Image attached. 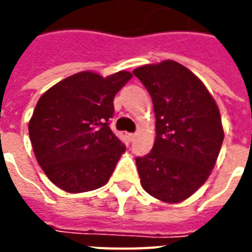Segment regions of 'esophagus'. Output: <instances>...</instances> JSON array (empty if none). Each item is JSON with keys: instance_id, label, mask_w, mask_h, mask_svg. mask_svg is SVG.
<instances>
[{"instance_id": "obj_1", "label": "esophagus", "mask_w": 252, "mask_h": 252, "mask_svg": "<svg viewBox=\"0 0 252 252\" xmlns=\"http://www.w3.org/2000/svg\"><path fill=\"white\" fill-rule=\"evenodd\" d=\"M136 136H137V133H128V140H129V141H133L134 138H136Z\"/></svg>"}]
</instances>
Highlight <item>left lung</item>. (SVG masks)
I'll return each mask as SVG.
<instances>
[{
	"mask_svg": "<svg viewBox=\"0 0 252 252\" xmlns=\"http://www.w3.org/2000/svg\"><path fill=\"white\" fill-rule=\"evenodd\" d=\"M133 74L149 91L156 115L153 149L136 158L141 186L163 203L193 195L211 175L223 141L217 103L179 63L142 65Z\"/></svg>",
	"mask_w": 252,
	"mask_h": 252,
	"instance_id": "8db88e82",
	"label": "left lung"
}]
</instances>
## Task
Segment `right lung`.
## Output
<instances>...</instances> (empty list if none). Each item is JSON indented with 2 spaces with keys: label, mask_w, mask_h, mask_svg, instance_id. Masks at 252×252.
Returning <instances> with one entry per match:
<instances>
[{
  "label": "right lung",
  "mask_w": 252,
  "mask_h": 252,
  "mask_svg": "<svg viewBox=\"0 0 252 252\" xmlns=\"http://www.w3.org/2000/svg\"><path fill=\"white\" fill-rule=\"evenodd\" d=\"M132 78L120 70L103 77L91 70L66 77L37 100L29 123L37 163L55 186L69 193L108 182L126 145L108 126L116 93Z\"/></svg>",
  "instance_id": "1"
}]
</instances>
